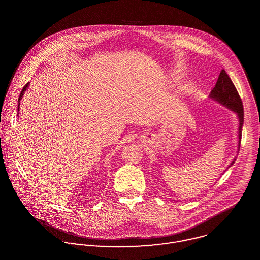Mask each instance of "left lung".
<instances>
[{
    "mask_svg": "<svg viewBox=\"0 0 260 260\" xmlns=\"http://www.w3.org/2000/svg\"><path fill=\"white\" fill-rule=\"evenodd\" d=\"M210 97L221 103L227 108L231 109L232 111L235 112L238 116L239 119V147H240V142H241V132H242V125L244 121V112H243V105L241 98L232 83L230 77L225 72L223 69L219 74V77L217 79V82L214 86V88L211 91ZM234 162L231 163V165Z\"/></svg>",
    "mask_w": 260,
    "mask_h": 260,
    "instance_id": "obj_1",
    "label": "left lung"
}]
</instances>
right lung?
<instances>
[{
    "label": "right lung",
    "instance_id": "1",
    "mask_svg": "<svg viewBox=\"0 0 260 260\" xmlns=\"http://www.w3.org/2000/svg\"><path fill=\"white\" fill-rule=\"evenodd\" d=\"M28 85H29V83L28 84H26L24 87H23V89H22V91H21V93H20V96H19V102H20V100L22 99V96H23V94H24V92L26 91V89H27V87H28ZM19 105H20V103H19ZM19 105H18V111H19Z\"/></svg>",
    "mask_w": 260,
    "mask_h": 260
}]
</instances>
